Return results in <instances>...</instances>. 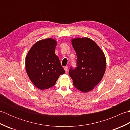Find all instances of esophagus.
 <instances>
[{
    "label": "esophagus",
    "mask_w": 130,
    "mask_h": 130,
    "mask_svg": "<svg viewBox=\"0 0 130 130\" xmlns=\"http://www.w3.org/2000/svg\"><path fill=\"white\" fill-rule=\"evenodd\" d=\"M64 69H65V72L67 73L68 71V67H65L64 68Z\"/></svg>",
    "instance_id": "esophagus-1"
}]
</instances>
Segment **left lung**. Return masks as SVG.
I'll list each match as a JSON object with an SVG mask.
<instances>
[{"instance_id":"8db88e82","label":"left lung","mask_w":130,"mask_h":130,"mask_svg":"<svg viewBox=\"0 0 130 130\" xmlns=\"http://www.w3.org/2000/svg\"><path fill=\"white\" fill-rule=\"evenodd\" d=\"M71 43L77 56V67L70 68L69 75L75 87L88 92L101 82L106 68V57L101 48L89 38H76Z\"/></svg>"}]
</instances>
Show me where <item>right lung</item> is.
<instances>
[{
	"label": "right lung",
	"instance_id": "right-lung-1",
	"mask_svg": "<svg viewBox=\"0 0 130 130\" xmlns=\"http://www.w3.org/2000/svg\"><path fill=\"white\" fill-rule=\"evenodd\" d=\"M57 42L52 38L38 41L32 46L26 58V70L29 78L41 90L56 83L65 71L55 53Z\"/></svg>",
	"mask_w": 130,
	"mask_h": 130
}]
</instances>
